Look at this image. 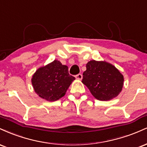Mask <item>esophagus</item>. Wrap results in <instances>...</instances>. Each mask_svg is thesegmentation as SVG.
<instances>
[{"mask_svg":"<svg viewBox=\"0 0 147 147\" xmlns=\"http://www.w3.org/2000/svg\"><path fill=\"white\" fill-rule=\"evenodd\" d=\"M75 77H76V78L78 79V80H82V74H77V75Z\"/></svg>","mask_w":147,"mask_h":147,"instance_id":"1","label":"esophagus"}]
</instances>
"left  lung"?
Returning <instances> with one entry per match:
<instances>
[{
  "mask_svg": "<svg viewBox=\"0 0 147 147\" xmlns=\"http://www.w3.org/2000/svg\"><path fill=\"white\" fill-rule=\"evenodd\" d=\"M82 82L93 96L101 101L117 97L124 84V76L120 71L106 61L91 60L86 65Z\"/></svg>",
  "mask_w": 147,
  "mask_h": 147,
  "instance_id": "left-lung-1",
  "label": "left lung"
}]
</instances>
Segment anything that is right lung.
Instances as JSON below:
<instances>
[{
	"label": "right lung",
	"mask_w": 147,
	"mask_h": 147,
	"mask_svg": "<svg viewBox=\"0 0 147 147\" xmlns=\"http://www.w3.org/2000/svg\"><path fill=\"white\" fill-rule=\"evenodd\" d=\"M74 80L75 78L69 74L68 67L54 60L36 71L32 76V84L39 97L53 102L65 96Z\"/></svg>",
	"instance_id": "obj_1"
}]
</instances>
